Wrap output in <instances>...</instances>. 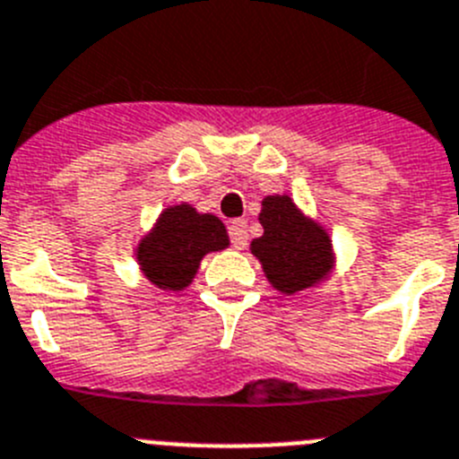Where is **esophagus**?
Instances as JSON below:
<instances>
[{
  "instance_id": "34e87169",
  "label": "esophagus",
  "mask_w": 459,
  "mask_h": 459,
  "mask_svg": "<svg viewBox=\"0 0 459 459\" xmlns=\"http://www.w3.org/2000/svg\"><path fill=\"white\" fill-rule=\"evenodd\" d=\"M227 234H230V241L237 250H243L247 246V222L246 221H232L230 227H227Z\"/></svg>"
}]
</instances>
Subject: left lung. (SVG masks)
<instances>
[{
  "mask_svg": "<svg viewBox=\"0 0 459 459\" xmlns=\"http://www.w3.org/2000/svg\"><path fill=\"white\" fill-rule=\"evenodd\" d=\"M259 222L264 237L252 241V255L259 257L273 287L281 293H298L325 277L330 238L298 212L291 197H266Z\"/></svg>",
  "mask_w": 459,
  "mask_h": 459,
  "instance_id": "8db88e82",
  "label": "left lung"
}]
</instances>
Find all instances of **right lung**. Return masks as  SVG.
<instances>
[{"instance_id":"add662e5","label":"right lung","mask_w":459,"mask_h":459,"mask_svg":"<svg viewBox=\"0 0 459 459\" xmlns=\"http://www.w3.org/2000/svg\"><path fill=\"white\" fill-rule=\"evenodd\" d=\"M227 243L225 225L216 216L179 204L161 213L154 232L138 247V264L152 284L179 291L191 284L200 259Z\"/></svg>"}]
</instances>
